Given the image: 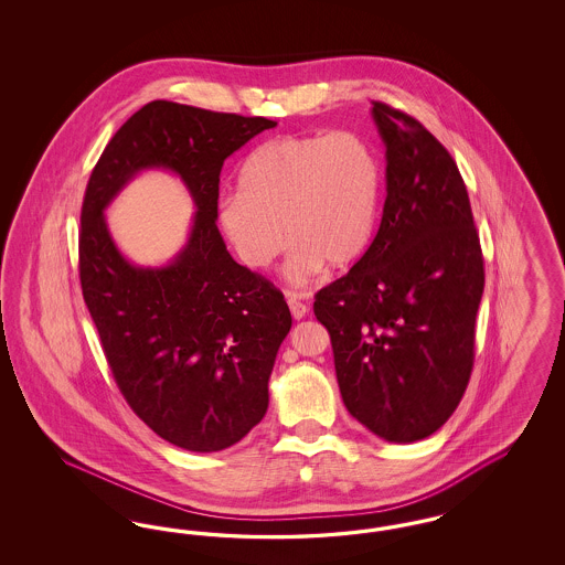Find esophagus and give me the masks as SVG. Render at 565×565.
I'll list each match as a JSON object with an SVG mask.
<instances>
[{
	"mask_svg": "<svg viewBox=\"0 0 565 565\" xmlns=\"http://www.w3.org/2000/svg\"><path fill=\"white\" fill-rule=\"evenodd\" d=\"M286 300H288V307H290L295 320H302L307 316L309 309H307V305L300 300V296L296 295V292H288Z\"/></svg>",
	"mask_w": 565,
	"mask_h": 565,
	"instance_id": "34e87169",
	"label": "esophagus"
}]
</instances>
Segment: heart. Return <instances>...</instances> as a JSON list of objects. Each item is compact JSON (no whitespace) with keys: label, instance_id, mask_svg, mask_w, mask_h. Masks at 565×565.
Wrapping results in <instances>:
<instances>
[{"label":"heart","instance_id":"obj_1","mask_svg":"<svg viewBox=\"0 0 565 565\" xmlns=\"http://www.w3.org/2000/svg\"><path fill=\"white\" fill-rule=\"evenodd\" d=\"M237 189L220 201L217 224L239 260L265 269L288 239L286 277L307 284L323 265L345 269L364 254L381 205L383 164L375 141L355 129L284 135L247 154Z\"/></svg>","mask_w":565,"mask_h":565}]
</instances>
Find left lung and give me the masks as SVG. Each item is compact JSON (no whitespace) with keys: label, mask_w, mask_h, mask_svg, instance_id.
I'll list each match as a JSON object with an SVG mask.
<instances>
[{"label":"left lung","mask_w":565,"mask_h":565,"mask_svg":"<svg viewBox=\"0 0 565 565\" xmlns=\"http://www.w3.org/2000/svg\"><path fill=\"white\" fill-rule=\"evenodd\" d=\"M387 196L375 239L316 295L343 403L390 443H415L457 408L475 364L483 252L447 148L413 116L373 102Z\"/></svg>","instance_id":"obj_1"}]
</instances>
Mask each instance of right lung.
Instances as JSON below:
<instances>
[{"label":"right lung","instance_id":"1","mask_svg":"<svg viewBox=\"0 0 565 565\" xmlns=\"http://www.w3.org/2000/svg\"><path fill=\"white\" fill-rule=\"evenodd\" d=\"M277 122L150 102L109 139L84 192L81 284L114 381L135 415L196 454L239 443L267 413L292 316L284 295L233 260L217 220L224 161ZM181 175L195 201L190 242L164 268H137L103 212L137 172Z\"/></svg>","mask_w":565,"mask_h":565}]
</instances>
